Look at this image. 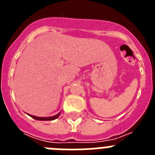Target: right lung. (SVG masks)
<instances>
[{"label":"right lung","mask_w":155,"mask_h":155,"mask_svg":"<svg viewBox=\"0 0 155 155\" xmlns=\"http://www.w3.org/2000/svg\"><path fill=\"white\" fill-rule=\"evenodd\" d=\"M61 113H59L58 114H57L56 116H50V117H38V116H32V115H29L28 114V116H31V118L35 119L36 120H43V121H46V120H56L57 118H58V116H60Z\"/></svg>","instance_id":"1"}]
</instances>
